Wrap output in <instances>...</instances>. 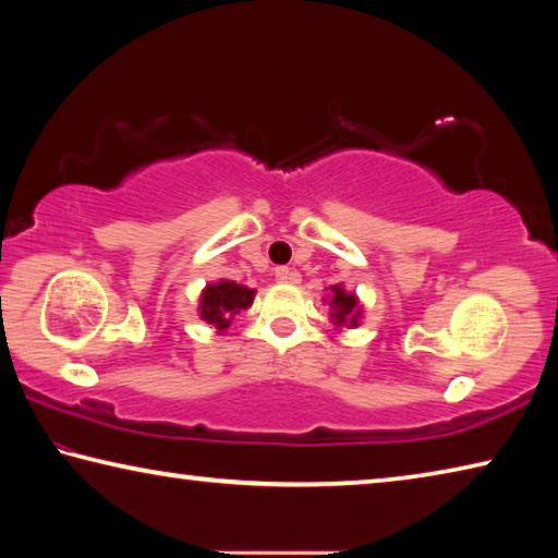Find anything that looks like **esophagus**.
<instances>
[{
  "instance_id": "obj_1",
  "label": "esophagus",
  "mask_w": 558,
  "mask_h": 558,
  "mask_svg": "<svg viewBox=\"0 0 558 558\" xmlns=\"http://www.w3.org/2000/svg\"><path fill=\"white\" fill-rule=\"evenodd\" d=\"M276 280L278 282H298L300 272L292 270V268H276Z\"/></svg>"
}]
</instances>
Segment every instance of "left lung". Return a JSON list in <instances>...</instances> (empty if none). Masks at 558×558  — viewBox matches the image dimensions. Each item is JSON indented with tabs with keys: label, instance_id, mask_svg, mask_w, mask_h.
Returning <instances> with one entry per match:
<instances>
[{
	"label": "left lung",
	"instance_id": "left-lung-1",
	"mask_svg": "<svg viewBox=\"0 0 558 558\" xmlns=\"http://www.w3.org/2000/svg\"><path fill=\"white\" fill-rule=\"evenodd\" d=\"M329 295L323 298L325 305H329V319L337 332H347V329H356L362 325L364 305L354 290H347L342 282L327 288Z\"/></svg>",
	"mask_w": 558,
	"mask_h": 558
}]
</instances>
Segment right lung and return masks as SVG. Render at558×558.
<instances>
[{
    "label": "right lung",
    "mask_w": 558,
    "mask_h": 558,
    "mask_svg": "<svg viewBox=\"0 0 558 558\" xmlns=\"http://www.w3.org/2000/svg\"><path fill=\"white\" fill-rule=\"evenodd\" d=\"M253 298H256V290L245 288L235 280L221 278L216 282H206L199 295V317L206 325H211L216 332L226 335L231 319L241 310H248L253 305Z\"/></svg>",
    "instance_id": "add662e5"
}]
</instances>
